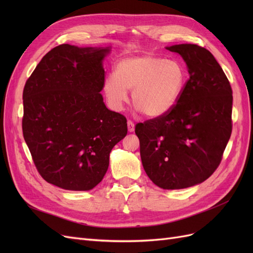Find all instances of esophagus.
<instances>
[{
	"instance_id": "1",
	"label": "esophagus",
	"mask_w": 253,
	"mask_h": 253,
	"mask_svg": "<svg viewBox=\"0 0 253 253\" xmlns=\"http://www.w3.org/2000/svg\"><path fill=\"white\" fill-rule=\"evenodd\" d=\"M126 124H127V129H128V132H134V129H135L134 122L131 121V120H127Z\"/></svg>"
}]
</instances>
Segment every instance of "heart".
Segmentation results:
<instances>
[{"instance_id":"1","label":"heart","mask_w":253,"mask_h":253,"mask_svg":"<svg viewBox=\"0 0 253 253\" xmlns=\"http://www.w3.org/2000/svg\"><path fill=\"white\" fill-rule=\"evenodd\" d=\"M186 82V70L179 61L147 53L120 59L114 73L106 76L103 91L111 108L120 112L132 89L136 110L159 118L175 108Z\"/></svg>"}]
</instances>
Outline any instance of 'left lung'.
I'll list each match as a JSON object with an SVG mask.
<instances>
[{"label": "left lung", "instance_id": "obj_1", "mask_svg": "<svg viewBox=\"0 0 253 253\" xmlns=\"http://www.w3.org/2000/svg\"><path fill=\"white\" fill-rule=\"evenodd\" d=\"M185 61L189 79L175 108L137 124L143 169L156 186L185 189L209 178L232 132V89L212 53L195 44L166 47Z\"/></svg>", "mask_w": 253, "mask_h": 253}]
</instances>
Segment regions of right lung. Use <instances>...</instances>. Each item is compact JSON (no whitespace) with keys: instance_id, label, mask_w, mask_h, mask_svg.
<instances>
[{"instance_id":"1","label":"right lung","mask_w":253,"mask_h":253,"mask_svg":"<svg viewBox=\"0 0 253 253\" xmlns=\"http://www.w3.org/2000/svg\"><path fill=\"white\" fill-rule=\"evenodd\" d=\"M111 47L62 44L37 65L23 90L22 129L38 172L47 182L88 191L108 171L110 153L127 133L100 91Z\"/></svg>"}]
</instances>
